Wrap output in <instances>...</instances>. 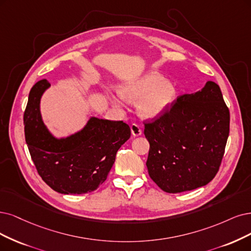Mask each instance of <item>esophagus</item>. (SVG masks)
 Listing matches in <instances>:
<instances>
[{"label": "esophagus", "mask_w": 251, "mask_h": 251, "mask_svg": "<svg viewBox=\"0 0 251 251\" xmlns=\"http://www.w3.org/2000/svg\"><path fill=\"white\" fill-rule=\"evenodd\" d=\"M130 129H131V133L133 136H140L142 134V129L137 124H132L130 126Z\"/></svg>", "instance_id": "34e87169"}]
</instances>
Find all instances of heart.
Returning <instances> with one entry per match:
<instances>
[{
    "label": "heart",
    "instance_id": "b5f03b06",
    "mask_svg": "<svg viewBox=\"0 0 251 251\" xmlns=\"http://www.w3.org/2000/svg\"><path fill=\"white\" fill-rule=\"evenodd\" d=\"M120 96L137 102V113L145 119H154L163 115L177 97V88L171 81L166 80L157 72L147 73L143 76L133 78L122 83L118 89ZM110 103L120 106V101L116 97H110Z\"/></svg>",
    "mask_w": 251,
    "mask_h": 251
}]
</instances>
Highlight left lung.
<instances>
[{
    "label": "left lung",
    "mask_w": 251,
    "mask_h": 251,
    "mask_svg": "<svg viewBox=\"0 0 251 251\" xmlns=\"http://www.w3.org/2000/svg\"><path fill=\"white\" fill-rule=\"evenodd\" d=\"M150 144L147 168L165 192L205 186L215 177L229 133V110L219 86L207 81L184 94L153 122L145 123Z\"/></svg>",
    "instance_id": "left-lung-1"
}]
</instances>
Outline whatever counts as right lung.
<instances>
[{
	"label": "right lung",
	"mask_w": 251,
	"mask_h": 251,
	"mask_svg": "<svg viewBox=\"0 0 251 251\" xmlns=\"http://www.w3.org/2000/svg\"><path fill=\"white\" fill-rule=\"evenodd\" d=\"M50 83L42 79L30 91L25 110V142L42 180L63 194H82L103 183L116 154L131 135L123 121L90 118L80 131L64 138L54 137L40 114V98Z\"/></svg>",
	"instance_id": "obj_1"
}]
</instances>
